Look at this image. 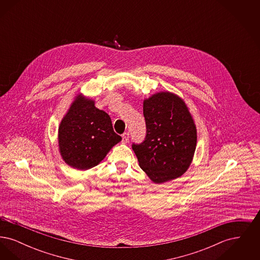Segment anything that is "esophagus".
Here are the masks:
<instances>
[{
	"mask_svg": "<svg viewBox=\"0 0 260 260\" xmlns=\"http://www.w3.org/2000/svg\"><path fill=\"white\" fill-rule=\"evenodd\" d=\"M122 138H123V143H126L127 141H128V138H129V134L128 133H124L123 134V136H122Z\"/></svg>",
	"mask_w": 260,
	"mask_h": 260,
	"instance_id": "esophagus-1",
	"label": "esophagus"
}]
</instances>
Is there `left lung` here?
<instances>
[{"label":"left lung","mask_w":260,"mask_h":260,"mask_svg":"<svg viewBox=\"0 0 260 260\" xmlns=\"http://www.w3.org/2000/svg\"><path fill=\"white\" fill-rule=\"evenodd\" d=\"M146 136L133 144L140 168L161 184L181 176L190 167L197 145V129L183 99L161 91L143 101Z\"/></svg>","instance_id":"obj_1"}]
</instances>
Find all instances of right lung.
I'll return each instance as SVG.
<instances>
[{
	"instance_id": "add662e5",
	"label": "right lung",
	"mask_w": 260,
	"mask_h": 260,
	"mask_svg": "<svg viewBox=\"0 0 260 260\" xmlns=\"http://www.w3.org/2000/svg\"><path fill=\"white\" fill-rule=\"evenodd\" d=\"M121 140L113 129L109 115L98 109L94 100L82 94L76 96L58 127L62 159L80 171L98 166Z\"/></svg>"
}]
</instances>
